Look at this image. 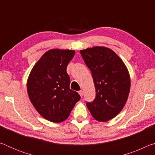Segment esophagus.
Listing matches in <instances>:
<instances>
[{
    "label": "esophagus",
    "mask_w": 155,
    "mask_h": 155,
    "mask_svg": "<svg viewBox=\"0 0 155 155\" xmlns=\"http://www.w3.org/2000/svg\"><path fill=\"white\" fill-rule=\"evenodd\" d=\"M78 94H79V95L81 96V97H83V91L82 90H81L78 91Z\"/></svg>",
    "instance_id": "1"
}]
</instances>
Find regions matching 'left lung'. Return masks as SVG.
I'll use <instances>...</instances> for the list:
<instances>
[{
    "instance_id": "obj_1",
    "label": "left lung",
    "mask_w": 155,
    "mask_h": 155,
    "mask_svg": "<svg viewBox=\"0 0 155 155\" xmlns=\"http://www.w3.org/2000/svg\"><path fill=\"white\" fill-rule=\"evenodd\" d=\"M90 68L96 89V98L87 107L94 119L107 122L122 111L130 88L128 68L122 59L104 46H94L80 51Z\"/></svg>"
}]
</instances>
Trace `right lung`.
I'll list each match as a JSON object with an SVG mask.
<instances>
[{
  "mask_svg": "<svg viewBox=\"0 0 155 155\" xmlns=\"http://www.w3.org/2000/svg\"><path fill=\"white\" fill-rule=\"evenodd\" d=\"M74 54V50H49L28 75V98L36 111L50 122H64L81 98L77 91L70 90V78L66 72Z\"/></svg>",
  "mask_w": 155,
  "mask_h": 155,
  "instance_id": "right-lung-1",
  "label": "right lung"
}]
</instances>
